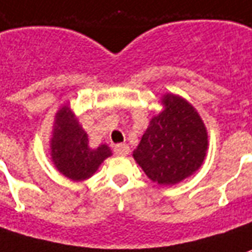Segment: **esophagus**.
<instances>
[{
	"instance_id": "esophagus-1",
	"label": "esophagus",
	"mask_w": 252,
	"mask_h": 252,
	"mask_svg": "<svg viewBox=\"0 0 252 252\" xmlns=\"http://www.w3.org/2000/svg\"><path fill=\"white\" fill-rule=\"evenodd\" d=\"M113 150L117 156H128V154H129V146L126 143L116 144Z\"/></svg>"
}]
</instances>
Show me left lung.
Here are the masks:
<instances>
[{
  "label": "left lung",
  "instance_id": "1",
  "mask_svg": "<svg viewBox=\"0 0 252 252\" xmlns=\"http://www.w3.org/2000/svg\"><path fill=\"white\" fill-rule=\"evenodd\" d=\"M161 102L163 110L151 119L132 156L150 180L172 186L203 163L207 131L198 112L181 96L165 94Z\"/></svg>",
  "mask_w": 252,
  "mask_h": 252
}]
</instances>
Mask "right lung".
<instances>
[{
    "mask_svg": "<svg viewBox=\"0 0 252 252\" xmlns=\"http://www.w3.org/2000/svg\"><path fill=\"white\" fill-rule=\"evenodd\" d=\"M50 156L60 173L71 180L82 181L94 175L103 159L112 156V151L106 144L91 149L87 132L71 108L65 105L56 114Z\"/></svg>",
    "mask_w": 252,
    "mask_h": 252,
    "instance_id": "obj_1",
    "label": "right lung"
}]
</instances>
